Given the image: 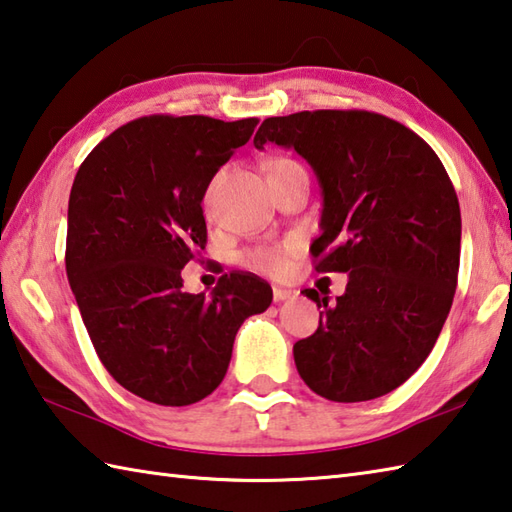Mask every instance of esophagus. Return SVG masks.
Returning <instances> with one entry per match:
<instances>
[{
	"label": "esophagus",
	"instance_id": "1",
	"mask_svg": "<svg viewBox=\"0 0 512 512\" xmlns=\"http://www.w3.org/2000/svg\"><path fill=\"white\" fill-rule=\"evenodd\" d=\"M294 296H296L294 289L274 287V300H276V302H283V300H289V298H294Z\"/></svg>",
	"mask_w": 512,
	"mask_h": 512
}]
</instances>
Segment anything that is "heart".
<instances>
[{
    "instance_id": "heart-1",
    "label": "heart",
    "mask_w": 512,
    "mask_h": 512,
    "mask_svg": "<svg viewBox=\"0 0 512 512\" xmlns=\"http://www.w3.org/2000/svg\"><path fill=\"white\" fill-rule=\"evenodd\" d=\"M285 163H294V161L274 159L269 163L267 170H274V168H278V165H285ZM291 249H294V241H280V243H271V245L249 247L241 256H238V263H241L249 271H256V274H278V271L285 267Z\"/></svg>"
}]
</instances>
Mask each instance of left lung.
<instances>
[{
	"label": "left lung",
	"mask_w": 512,
	"mask_h": 512,
	"mask_svg": "<svg viewBox=\"0 0 512 512\" xmlns=\"http://www.w3.org/2000/svg\"><path fill=\"white\" fill-rule=\"evenodd\" d=\"M294 148L322 187L316 271H349L294 344L307 387L331 402H367L398 389L429 358L451 311L462 216L442 161L422 137L384 114L314 110L269 117L254 145Z\"/></svg>",
	"instance_id": "8db88e82"
}]
</instances>
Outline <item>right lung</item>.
Returning <instances> with one entry per match:
<instances>
[{"label": "right lung", "instance_id": "obj_1", "mask_svg": "<svg viewBox=\"0 0 512 512\" xmlns=\"http://www.w3.org/2000/svg\"><path fill=\"white\" fill-rule=\"evenodd\" d=\"M258 119L152 114L92 150L68 201L66 271L97 356L123 389L187 406L223 382L236 331L271 305L252 274L187 294L181 269L205 249L203 196Z\"/></svg>", "mask_w": 512, "mask_h": 512}]
</instances>
